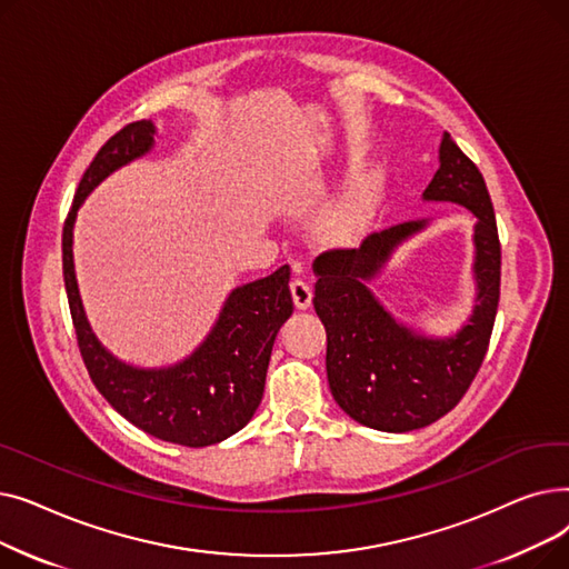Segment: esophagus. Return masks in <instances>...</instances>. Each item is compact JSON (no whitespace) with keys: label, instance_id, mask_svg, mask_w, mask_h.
Wrapping results in <instances>:
<instances>
[{"label":"esophagus","instance_id":"1","mask_svg":"<svg viewBox=\"0 0 569 569\" xmlns=\"http://www.w3.org/2000/svg\"><path fill=\"white\" fill-rule=\"evenodd\" d=\"M290 292H292V302L297 309H309L311 307V300H313V292H311V286L302 279H295L290 283Z\"/></svg>","mask_w":569,"mask_h":569}]
</instances>
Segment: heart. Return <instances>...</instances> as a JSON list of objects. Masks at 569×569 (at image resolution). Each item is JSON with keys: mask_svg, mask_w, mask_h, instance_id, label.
Returning a JSON list of instances; mask_svg holds the SVG:
<instances>
[{"mask_svg": "<svg viewBox=\"0 0 569 569\" xmlns=\"http://www.w3.org/2000/svg\"><path fill=\"white\" fill-rule=\"evenodd\" d=\"M382 189V172L367 168L352 177L346 198L316 223V237L322 244H343L362 226L371 202Z\"/></svg>", "mask_w": 569, "mask_h": 569, "instance_id": "b5f03b06", "label": "heart"}]
</instances>
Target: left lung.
Instances as JSON below:
<instances>
[{
  "label": "left lung",
  "mask_w": 569,
  "mask_h": 569,
  "mask_svg": "<svg viewBox=\"0 0 569 569\" xmlns=\"http://www.w3.org/2000/svg\"><path fill=\"white\" fill-rule=\"evenodd\" d=\"M438 163L422 200L455 202L475 217V305L455 335L417 332L369 288L392 253L429 226L427 219L373 232L360 249L327 251L313 262V307L327 332L332 397L355 422L376 431H415L450 412L482 367L498 311L500 242L485 177L450 133H442Z\"/></svg>",
  "instance_id": "obj_1"
}]
</instances>
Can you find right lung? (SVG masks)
Segmentation results:
<instances>
[{
	"mask_svg": "<svg viewBox=\"0 0 569 569\" xmlns=\"http://www.w3.org/2000/svg\"><path fill=\"white\" fill-rule=\"evenodd\" d=\"M154 136V122H133L114 133L84 170L62 234L64 283L82 362L103 399L149 436L207 447L244 429L260 406L274 339L292 313L290 267L234 288L204 341L182 362L144 369L117 360L84 316L73 264V226L84 198L114 170L152 152Z\"/></svg>",
	"mask_w": 569,
	"mask_h": 569,
	"instance_id": "right-lung-1",
	"label": "right lung"
}]
</instances>
